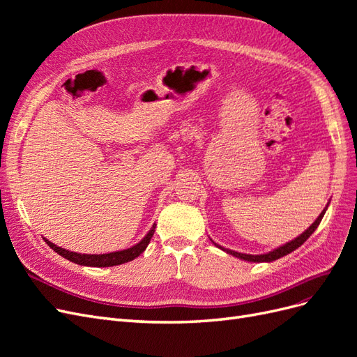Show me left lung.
<instances>
[{
	"mask_svg": "<svg viewBox=\"0 0 357 357\" xmlns=\"http://www.w3.org/2000/svg\"><path fill=\"white\" fill-rule=\"evenodd\" d=\"M328 207H329V202L326 204V207L323 208V211L320 213L319 218L314 220V223H311L310 228H307L301 235H298L296 238H294L291 241H289V243H286V244H283V245H280V247L274 248V250H271V252L264 253V255H247V253H240V252H235V250H229V248H225V247L219 245L218 243H214L211 238H210V240H211V243H213L215 247H219L220 250L226 252L228 255H232V256H235V257H238V259H241V261H247V262H273V261H277V259L283 257V256L291 253L294 250H296L298 247H301L302 244H304V243L310 238V235L317 229V226L320 225V222H321V219H323V215H325Z\"/></svg>",
	"mask_w": 357,
	"mask_h": 357,
	"instance_id": "obj_1",
	"label": "left lung"
}]
</instances>
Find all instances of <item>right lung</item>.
Masks as SVG:
<instances>
[{
	"instance_id": "add662e5",
	"label": "right lung",
	"mask_w": 357,
	"mask_h": 357,
	"mask_svg": "<svg viewBox=\"0 0 357 357\" xmlns=\"http://www.w3.org/2000/svg\"><path fill=\"white\" fill-rule=\"evenodd\" d=\"M155 228H156V223H153V226L150 228V231L144 235V238L142 241H138L135 245L129 247V248H123V250H117V252H112V253H102V255L75 253V252L67 250V248L58 247L56 244H53L47 238H45V241L50 248H53V252H56L62 257H66L67 261H70V262H74L77 265H83V266L104 268V266L122 265V264H126L129 261H134L135 257H138L146 250V247L149 245L150 240H152V236L155 234Z\"/></svg>"
}]
</instances>
